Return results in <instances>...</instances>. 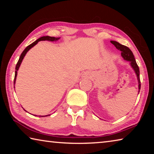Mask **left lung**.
Listing matches in <instances>:
<instances>
[{
	"label": "left lung",
	"mask_w": 154,
	"mask_h": 154,
	"mask_svg": "<svg viewBox=\"0 0 154 154\" xmlns=\"http://www.w3.org/2000/svg\"><path fill=\"white\" fill-rule=\"evenodd\" d=\"M111 43L112 44H113L114 46L118 49V50L121 51V55L122 56V58H124V60L126 61H129L130 66L133 69V70L135 72V73L137 75V79H138V82H139V92L140 89V72H139V68L138 66V65L136 62V60H135L134 56L133 55V53H132V51L128 48V47L122 45L118 42L115 41H111Z\"/></svg>",
	"instance_id": "1"
}]
</instances>
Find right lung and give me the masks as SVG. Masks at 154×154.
Returning a JSON list of instances; mask_svg holds the SVG:
<instances>
[{
  "label": "right lung",
  "instance_id": "add662e5",
  "mask_svg": "<svg viewBox=\"0 0 154 154\" xmlns=\"http://www.w3.org/2000/svg\"><path fill=\"white\" fill-rule=\"evenodd\" d=\"M60 38V37H52V36H42V37H41L39 38H38L37 40L35 41V42H33L32 44H30V45H29L28 46H27L26 48V49H24V51H23V52L22 53V54L20 55V57L19 58V60H18L17 63L16 64V66H15V77H14V85L15 83V80H16V77H17V71L18 69H19V68L20 66V64L21 63H22V62L23 60V59H24V56H26V54L27 52L30 50V49L32 48V47L35 46V45H36V44L38 43V41H56L59 40ZM15 88V86H14ZM50 116V115H47V116ZM45 116H40V117H45Z\"/></svg>",
  "mask_w": 154,
  "mask_h": 154
}]
</instances>
